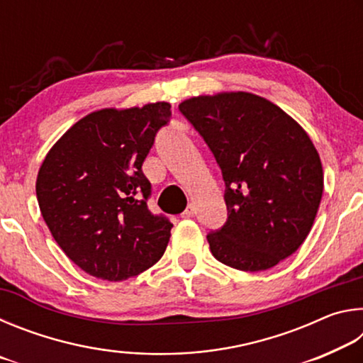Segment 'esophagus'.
Returning a JSON list of instances; mask_svg holds the SVG:
<instances>
[{
  "mask_svg": "<svg viewBox=\"0 0 363 363\" xmlns=\"http://www.w3.org/2000/svg\"><path fill=\"white\" fill-rule=\"evenodd\" d=\"M195 213H196V210H195V206H194V205H189V206L186 208V211H184V213L181 214V218H184V219L194 218V216H195Z\"/></svg>",
  "mask_w": 363,
  "mask_h": 363,
  "instance_id": "34e87169",
  "label": "esophagus"
}]
</instances>
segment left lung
Wrapping results in <instances>:
<instances>
[{
  "label": "left lung",
  "mask_w": 363,
  "mask_h": 363,
  "mask_svg": "<svg viewBox=\"0 0 363 363\" xmlns=\"http://www.w3.org/2000/svg\"><path fill=\"white\" fill-rule=\"evenodd\" d=\"M179 110L225 182L227 220L206 235L213 256L243 272L277 266L306 240L322 200L311 138L279 106L245 91L190 97Z\"/></svg>",
  "instance_id": "obj_1"
}]
</instances>
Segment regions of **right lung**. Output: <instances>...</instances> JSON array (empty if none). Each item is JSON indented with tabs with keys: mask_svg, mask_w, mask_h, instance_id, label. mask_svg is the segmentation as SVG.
Here are the masks:
<instances>
[{
	"mask_svg": "<svg viewBox=\"0 0 363 363\" xmlns=\"http://www.w3.org/2000/svg\"><path fill=\"white\" fill-rule=\"evenodd\" d=\"M168 102L102 108L77 121L43 160L36 199L54 240L93 277L121 281L152 267L173 224L147 208L143 163Z\"/></svg>",
	"mask_w": 363,
	"mask_h": 363,
	"instance_id": "add662e5",
	"label": "right lung"
}]
</instances>
